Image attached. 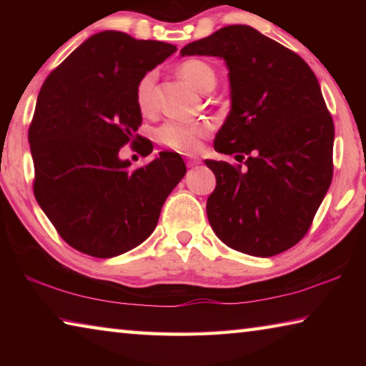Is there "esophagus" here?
Segmentation results:
<instances>
[{"label": "esophagus", "mask_w": 366, "mask_h": 366, "mask_svg": "<svg viewBox=\"0 0 366 366\" xmlns=\"http://www.w3.org/2000/svg\"><path fill=\"white\" fill-rule=\"evenodd\" d=\"M197 164H200V161H198L197 158H189V159H187V166H189V168H194V166H197Z\"/></svg>", "instance_id": "34e87169"}]
</instances>
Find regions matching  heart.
<instances>
[{"mask_svg":"<svg viewBox=\"0 0 366 366\" xmlns=\"http://www.w3.org/2000/svg\"><path fill=\"white\" fill-rule=\"evenodd\" d=\"M179 74L200 92H209L216 84V72L207 61L203 59H185L179 66ZM157 82V74L153 71L144 74L135 85V102L142 113H150L153 108V90ZM212 132V126L205 121L184 122L168 121L158 129L157 137L164 147L182 153H194L200 148L202 139Z\"/></svg>","mask_w":366,"mask_h":366,"instance_id":"obj_1","label":"heart"}]
</instances>
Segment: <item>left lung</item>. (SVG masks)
Wrapping results in <instances>:
<instances>
[{"mask_svg":"<svg viewBox=\"0 0 366 366\" xmlns=\"http://www.w3.org/2000/svg\"><path fill=\"white\" fill-rule=\"evenodd\" d=\"M226 61L231 111L205 159L216 187L207 214L231 249L272 257L300 242L332 181L334 122L318 79L292 49L249 26H227L181 49Z\"/></svg>","mask_w":366,"mask_h":366,"instance_id":"left-lung-1","label":"left lung"}]
</instances>
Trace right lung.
Returning a JSON list of instances; mask_svg holds the SVG:
<instances>
[{"label":"right lung","instance_id":"obj_1","mask_svg":"<svg viewBox=\"0 0 366 366\" xmlns=\"http://www.w3.org/2000/svg\"><path fill=\"white\" fill-rule=\"evenodd\" d=\"M176 49L107 30L74 49L41 85L29 127L34 195L72 249L97 258L135 249L185 176L174 152L137 169L119 159L121 148L139 139L135 85ZM142 145L145 157L153 152L150 140Z\"/></svg>","mask_w":366,"mask_h":366}]
</instances>
